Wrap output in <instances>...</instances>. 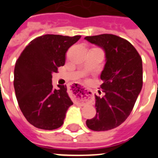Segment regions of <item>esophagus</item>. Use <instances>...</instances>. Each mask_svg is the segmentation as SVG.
I'll list each match as a JSON object with an SVG mask.
<instances>
[{
    "label": "esophagus",
    "mask_w": 158,
    "mask_h": 158,
    "mask_svg": "<svg viewBox=\"0 0 158 158\" xmlns=\"http://www.w3.org/2000/svg\"><path fill=\"white\" fill-rule=\"evenodd\" d=\"M72 88L77 91V95L78 94L79 96H81L80 98H81V100L82 101V103H83V102H86V100L83 98V95L81 94V93L80 92L81 91L82 93H85V95H87V94L90 95L92 93L91 90H89V89H86V88H85V87H82V86L80 85L79 84H77V83L73 84ZM78 97H79V96H78Z\"/></svg>",
    "instance_id": "34e87169"
}]
</instances>
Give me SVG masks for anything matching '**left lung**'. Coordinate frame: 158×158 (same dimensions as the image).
<instances>
[{"label":"left lung","instance_id":"left-lung-1","mask_svg":"<svg viewBox=\"0 0 158 158\" xmlns=\"http://www.w3.org/2000/svg\"><path fill=\"white\" fill-rule=\"evenodd\" d=\"M89 43L104 50L106 63L100 75L103 97L95 95L96 114L86 125L95 131L118 127L133 109L142 88V62L127 40L111 34L87 36Z\"/></svg>","mask_w":158,"mask_h":158}]
</instances>
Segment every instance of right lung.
Listing matches in <instances>:
<instances>
[{"label":"right lung","instance_id":"1","mask_svg":"<svg viewBox=\"0 0 158 158\" xmlns=\"http://www.w3.org/2000/svg\"><path fill=\"white\" fill-rule=\"evenodd\" d=\"M59 35H45L29 43L14 69V89L23 115L40 129L54 130L64 123L73 105L65 85H52V73L63 66L68 49L80 40Z\"/></svg>","mask_w":158,"mask_h":158}]
</instances>
